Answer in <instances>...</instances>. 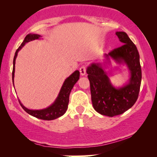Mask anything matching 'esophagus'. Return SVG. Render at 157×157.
Returning a JSON list of instances; mask_svg holds the SVG:
<instances>
[{
    "label": "esophagus",
    "mask_w": 157,
    "mask_h": 157,
    "mask_svg": "<svg viewBox=\"0 0 157 157\" xmlns=\"http://www.w3.org/2000/svg\"><path fill=\"white\" fill-rule=\"evenodd\" d=\"M79 71H80L81 76H84V75H86V66H81V67L79 68Z\"/></svg>",
    "instance_id": "1"
}]
</instances>
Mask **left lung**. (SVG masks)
<instances>
[{"mask_svg":"<svg viewBox=\"0 0 157 157\" xmlns=\"http://www.w3.org/2000/svg\"><path fill=\"white\" fill-rule=\"evenodd\" d=\"M116 35L124 44L104 54L105 63H110L112 59L117 63L126 64L130 74L128 82L121 87L113 86L101 63H91L86 69L94 109L101 115L110 117L121 114L132 108L138 98L141 81L136 46L125 32L117 31Z\"/></svg>","mask_w":157,"mask_h":157,"instance_id":"1","label":"left lung"}]
</instances>
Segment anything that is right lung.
<instances>
[{"label": "right lung", "mask_w": 157, "mask_h": 157, "mask_svg": "<svg viewBox=\"0 0 157 157\" xmlns=\"http://www.w3.org/2000/svg\"><path fill=\"white\" fill-rule=\"evenodd\" d=\"M41 37L38 34H33L29 33L25 36L24 40L18 48L17 49L15 56L13 58V72H12V78H13V83L14 86V74H15V64H16V59L17 56H18V51L25 46V44L28 42L31 41L33 40L40 39ZM79 76H80V73L78 70L75 71L71 75H70L68 78L64 81V82L62 85L61 89L60 90V92L58 95L57 98H56L55 101L53 103L51 106L47 107L46 109H40V110H32V109H29L26 107H25L23 105L21 104L20 100H18L20 103L21 106L25 112H27L29 114L33 116V117L38 118V119H43V120H53L57 119L61 116H63L66 113V110L68 109V104L69 102V95L71 89L74 87L78 80L79 79Z\"/></svg>", "instance_id": "obj_1"}]
</instances>
